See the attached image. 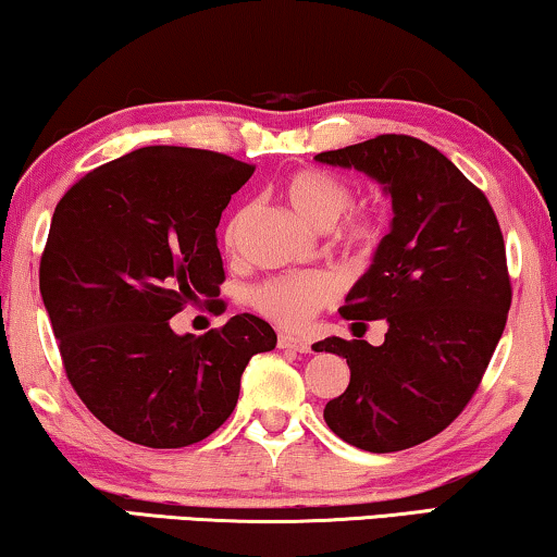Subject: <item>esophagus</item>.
<instances>
[{
    "label": "esophagus",
    "instance_id": "esophagus-1",
    "mask_svg": "<svg viewBox=\"0 0 557 557\" xmlns=\"http://www.w3.org/2000/svg\"><path fill=\"white\" fill-rule=\"evenodd\" d=\"M278 349H292L298 354H309L311 351V344L306 342V338H298L292 334H278Z\"/></svg>",
    "mask_w": 557,
    "mask_h": 557
}]
</instances>
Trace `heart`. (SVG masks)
<instances>
[{
    "instance_id": "1",
    "label": "heart",
    "mask_w": 557,
    "mask_h": 557,
    "mask_svg": "<svg viewBox=\"0 0 557 557\" xmlns=\"http://www.w3.org/2000/svg\"><path fill=\"white\" fill-rule=\"evenodd\" d=\"M286 203L298 219L311 228H332L338 218L334 240L344 251H372L382 233V221L372 208H349L354 200L351 185L338 175L319 168H306L288 175L281 185ZM238 236V219L225 228V244L233 246ZM336 296V284L329 273H301V276H281L265 281L253 292V306L263 317L281 326H304L321 306Z\"/></svg>"
}]
</instances>
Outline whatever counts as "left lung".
Wrapping results in <instances>:
<instances>
[{
	"label": "left lung",
	"mask_w": 557,
	"mask_h": 557,
	"mask_svg": "<svg viewBox=\"0 0 557 557\" xmlns=\"http://www.w3.org/2000/svg\"><path fill=\"white\" fill-rule=\"evenodd\" d=\"M317 160L367 173L394 211L372 265L338 309L361 326L384 319V344H313L351 369L324 419L354 447L399 453L453 424L493 359L512 301L503 231L485 193L409 135H376Z\"/></svg>",
	"instance_id": "obj_1"
}]
</instances>
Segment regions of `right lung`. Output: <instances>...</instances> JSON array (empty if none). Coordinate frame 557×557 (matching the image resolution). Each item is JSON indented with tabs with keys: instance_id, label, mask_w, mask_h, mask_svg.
I'll return each instance as SVG.
<instances>
[{
	"instance_id": "right-lung-1",
	"label": "right lung",
	"mask_w": 557,
	"mask_h": 557,
	"mask_svg": "<svg viewBox=\"0 0 557 557\" xmlns=\"http://www.w3.org/2000/svg\"><path fill=\"white\" fill-rule=\"evenodd\" d=\"M251 175L223 152L150 145L95 168L54 208L39 292L64 372L85 407L135 445L206 440L231 417L253 354L276 346L253 313L203 336L171 326L185 304L219 296L215 228Z\"/></svg>"
}]
</instances>
